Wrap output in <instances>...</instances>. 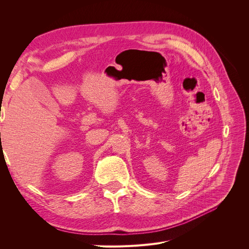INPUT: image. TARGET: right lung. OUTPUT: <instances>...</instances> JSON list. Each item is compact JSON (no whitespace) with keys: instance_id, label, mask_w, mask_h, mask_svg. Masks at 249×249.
<instances>
[{"instance_id":"right-lung-1","label":"right lung","mask_w":249,"mask_h":249,"mask_svg":"<svg viewBox=\"0 0 249 249\" xmlns=\"http://www.w3.org/2000/svg\"><path fill=\"white\" fill-rule=\"evenodd\" d=\"M0 134H1V133H0Z\"/></svg>"}]
</instances>
